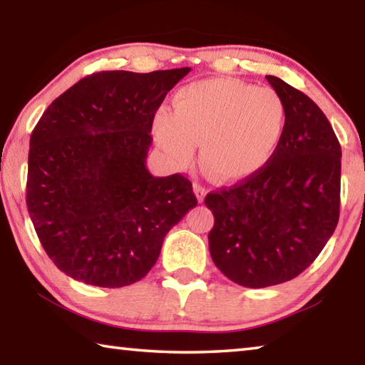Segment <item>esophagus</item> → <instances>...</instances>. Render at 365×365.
<instances>
[{"label":"esophagus","instance_id":"esophagus-1","mask_svg":"<svg viewBox=\"0 0 365 365\" xmlns=\"http://www.w3.org/2000/svg\"><path fill=\"white\" fill-rule=\"evenodd\" d=\"M193 190H195V195H196V197H197V201L200 202H202L205 201V196H206V190L201 187V185H195L193 187Z\"/></svg>","mask_w":365,"mask_h":365}]
</instances>
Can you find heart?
I'll return each instance as SVG.
<instances>
[{
	"label": "heart",
	"mask_w": 365,
	"mask_h": 365,
	"mask_svg": "<svg viewBox=\"0 0 365 365\" xmlns=\"http://www.w3.org/2000/svg\"><path fill=\"white\" fill-rule=\"evenodd\" d=\"M172 106V113L160 109L153 120L160 150L183 168L200 145L201 168L219 183H237L261 172L285 135L287 106L267 86L200 80L178 90Z\"/></svg>",
	"instance_id": "1"
}]
</instances>
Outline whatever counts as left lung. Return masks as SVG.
Returning <instances> with one entry per match:
<instances>
[{
	"instance_id": "left-lung-1",
	"label": "left lung",
	"mask_w": 365,
	"mask_h": 365,
	"mask_svg": "<svg viewBox=\"0 0 365 365\" xmlns=\"http://www.w3.org/2000/svg\"><path fill=\"white\" fill-rule=\"evenodd\" d=\"M287 106V127L265 168L206 196L209 251L227 279L248 288L288 282L324 250L339 219L341 146L311 98L265 76Z\"/></svg>"
}]
</instances>
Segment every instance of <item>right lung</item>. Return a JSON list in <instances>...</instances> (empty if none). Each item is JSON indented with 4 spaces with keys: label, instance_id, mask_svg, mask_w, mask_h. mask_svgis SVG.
Instances as JSON below:
<instances>
[{
    "label": "right lung",
    "instance_id": "obj_1",
    "mask_svg": "<svg viewBox=\"0 0 365 365\" xmlns=\"http://www.w3.org/2000/svg\"><path fill=\"white\" fill-rule=\"evenodd\" d=\"M190 71L91 73L35 125L27 209L46 255L73 280L103 288L141 280L165 235L197 205L188 178L146 169L154 114Z\"/></svg>",
    "mask_w": 365,
    "mask_h": 365
}]
</instances>
